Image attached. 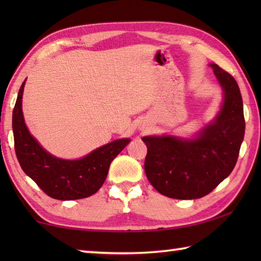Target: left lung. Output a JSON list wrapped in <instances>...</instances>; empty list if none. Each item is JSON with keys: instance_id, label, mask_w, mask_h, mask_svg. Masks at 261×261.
I'll return each mask as SVG.
<instances>
[{"instance_id": "obj_1", "label": "left lung", "mask_w": 261, "mask_h": 261, "mask_svg": "<svg viewBox=\"0 0 261 261\" xmlns=\"http://www.w3.org/2000/svg\"><path fill=\"white\" fill-rule=\"evenodd\" d=\"M223 90L215 120L196 138L144 137L147 146L145 173L156 191L174 199H197L208 194L235 167L244 139L245 120L240 87L230 73L211 64Z\"/></svg>"}]
</instances>
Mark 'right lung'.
<instances>
[{
  "instance_id": "obj_1",
  "label": "right lung",
  "mask_w": 261,
  "mask_h": 261,
  "mask_svg": "<svg viewBox=\"0 0 261 261\" xmlns=\"http://www.w3.org/2000/svg\"><path fill=\"white\" fill-rule=\"evenodd\" d=\"M21 84L12 113L15 151L24 173L32 178L47 196L59 200L87 198L102 187L109 166L130 139H118L94 149L79 160H63L43 149L25 125Z\"/></svg>"
}]
</instances>
